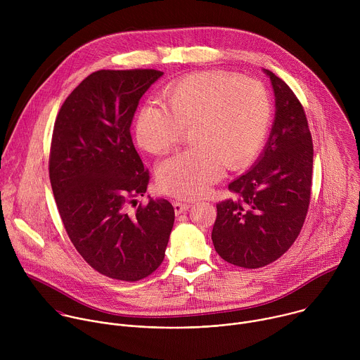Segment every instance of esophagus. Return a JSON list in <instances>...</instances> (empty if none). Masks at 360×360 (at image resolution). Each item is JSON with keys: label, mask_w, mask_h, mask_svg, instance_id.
I'll use <instances>...</instances> for the list:
<instances>
[{"label": "esophagus", "mask_w": 360, "mask_h": 360, "mask_svg": "<svg viewBox=\"0 0 360 360\" xmlns=\"http://www.w3.org/2000/svg\"><path fill=\"white\" fill-rule=\"evenodd\" d=\"M191 208V203H186V202H179V200H175L174 202V210H175V214H182L185 211H188Z\"/></svg>", "instance_id": "34e87169"}]
</instances>
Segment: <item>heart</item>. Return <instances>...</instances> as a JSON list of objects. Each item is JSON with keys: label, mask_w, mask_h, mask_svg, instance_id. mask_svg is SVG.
Wrapping results in <instances>:
<instances>
[{"label": "heart", "mask_w": 360, "mask_h": 360, "mask_svg": "<svg viewBox=\"0 0 360 360\" xmlns=\"http://www.w3.org/2000/svg\"><path fill=\"white\" fill-rule=\"evenodd\" d=\"M164 105L145 104L135 135L148 152L172 149L191 129L195 148L165 160L157 172L162 192L192 199L207 193L224 165H248L264 143L271 124V99L252 78L211 71L188 75L162 92Z\"/></svg>", "instance_id": "heart-1"}]
</instances>
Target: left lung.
Returning a JSON list of instances; mask_svg holds the SVG:
<instances>
[{
  "mask_svg": "<svg viewBox=\"0 0 360 360\" xmlns=\"http://www.w3.org/2000/svg\"><path fill=\"white\" fill-rule=\"evenodd\" d=\"M275 118L268 142L249 171L229 184L239 199L217 205L215 250L226 262L262 268L292 246L311 200L314 143L293 91L269 70Z\"/></svg>",
  "mask_w": 360,
  "mask_h": 360,
  "instance_id": "left-lung-1",
  "label": "left lung"
}]
</instances>
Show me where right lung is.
Wrapping results in <instances>:
<instances>
[{
	"mask_svg": "<svg viewBox=\"0 0 360 360\" xmlns=\"http://www.w3.org/2000/svg\"><path fill=\"white\" fill-rule=\"evenodd\" d=\"M162 75L92 72L65 99L54 125L49 181L65 231L89 266L118 281L157 271L175 221L162 198H149L135 215L127 212L149 182L129 128L139 99Z\"/></svg>",
	"mask_w": 360,
	"mask_h": 360,
	"instance_id": "right-lung-1",
	"label": "right lung"
}]
</instances>
